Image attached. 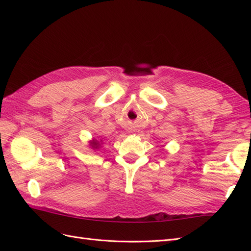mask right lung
<instances>
[{
	"label": "right lung",
	"mask_w": 251,
	"mask_h": 251,
	"mask_svg": "<svg viewBox=\"0 0 251 251\" xmlns=\"http://www.w3.org/2000/svg\"><path fill=\"white\" fill-rule=\"evenodd\" d=\"M90 143H91V146H92V148H93V149H98V148L100 147V141L96 140V139H93L92 141H90Z\"/></svg>",
	"instance_id": "right-lung-1"
}]
</instances>
